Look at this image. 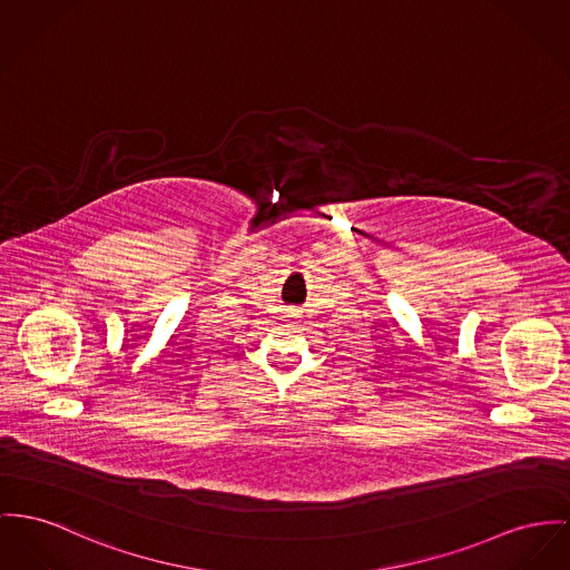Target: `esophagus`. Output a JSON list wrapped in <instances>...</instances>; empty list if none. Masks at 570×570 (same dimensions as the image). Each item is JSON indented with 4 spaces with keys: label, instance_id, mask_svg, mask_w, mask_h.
<instances>
[{
    "label": "esophagus",
    "instance_id": "obj_1",
    "mask_svg": "<svg viewBox=\"0 0 570 570\" xmlns=\"http://www.w3.org/2000/svg\"><path fill=\"white\" fill-rule=\"evenodd\" d=\"M285 315H287V317H301V311H298V308H287Z\"/></svg>",
    "mask_w": 570,
    "mask_h": 570
}]
</instances>
